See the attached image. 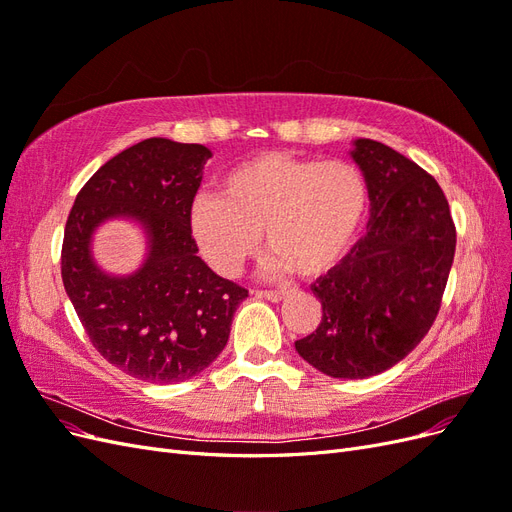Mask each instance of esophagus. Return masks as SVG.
<instances>
[{"label": "esophagus", "mask_w": 512, "mask_h": 512, "mask_svg": "<svg viewBox=\"0 0 512 512\" xmlns=\"http://www.w3.org/2000/svg\"><path fill=\"white\" fill-rule=\"evenodd\" d=\"M256 294H258V297H265V299L273 301V303L282 301V299L286 297V292H284V290H258Z\"/></svg>", "instance_id": "obj_1"}]
</instances>
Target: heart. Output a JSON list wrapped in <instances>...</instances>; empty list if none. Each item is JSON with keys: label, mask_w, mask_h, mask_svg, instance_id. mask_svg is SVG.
<instances>
[{"label": "heart", "mask_w": 512, "mask_h": 512, "mask_svg": "<svg viewBox=\"0 0 512 512\" xmlns=\"http://www.w3.org/2000/svg\"><path fill=\"white\" fill-rule=\"evenodd\" d=\"M365 211L367 181L359 166L265 151L232 166L222 194L194 196L190 228L220 275H237L265 230L269 271L316 277L346 256Z\"/></svg>", "instance_id": "b5f03b06"}]
</instances>
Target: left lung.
I'll return each mask as SVG.
<instances>
[{"instance_id":"8db88e82","label":"left lung","mask_w":512,"mask_h":512,"mask_svg":"<svg viewBox=\"0 0 512 512\" xmlns=\"http://www.w3.org/2000/svg\"><path fill=\"white\" fill-rule=\"evenodd\" d=\"M371 215L367 235L312 286L318 329L294 342L331 378L376 376L408 356L436 320L455 258L448 200L429 173L371 138L354 141Z\"/></svg>"}]
</instances>
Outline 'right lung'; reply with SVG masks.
I'll return each mask as SVG.
<instances>
[{"label": "right lung", "instance_id": "add662e5", "mask_svg": "<svg viewBox=\"0 0 512 512\" xmlns=\"http://www.w3.org/2000/svg\"><path fill=\"white\" fill-rule=\"evenodd\" d=\"M211 151L147 138L100 166L76 194L61 245V280L91 344L132 378L170 384L224 350L247 290L198 256L190 207ZM111 217H134L150 237L144 267L115 278L90 258V235Z\"/></svg>", "mask_w": 512, "mask_h": 512}]
</instances>
